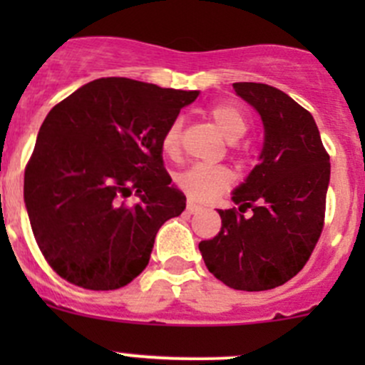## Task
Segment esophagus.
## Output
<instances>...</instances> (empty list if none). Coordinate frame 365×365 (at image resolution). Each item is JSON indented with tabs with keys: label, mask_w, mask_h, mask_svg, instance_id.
Listing matches in <instances>:
<instances>
[{
	"label": "esophagus",
	"mask_w": 365,
	"mask_h": 365,
	"mask_svg": "<svg viewBox=\"0 0 365 365\" xmlns=\"http://www.w3.org/2000/svg\"><path fill=\"white\" fill-rule=\"evenodd\" d=\"M201 210V205H197V203H194V201H187V212L189 213H196V212H200Z\"/></svg>",
	"instance_id": "esophagus-1"
}]
</instances>
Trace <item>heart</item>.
<instances>
[{"instance_id": "b5f03b06", "label": "heart", "mask_w": 365, "mask_h": 365, "mask_svg": "<svg viewBox=\"0 0 365 365\" xmlns=\"http://www.w3.org/2000/svg\"><path fill=\"white\" fill-rule=\"evenodd\" d=\"M208 116L227 141H237L247 132V116L231 102L212 106L208 109ZM180 143H182V120H175L162 134V152L168 157H176L180 153ZM176 183L192 200L208 201L231 187L233 173L222 165L196 164L180 173Z\"/></svg>"}]
</instances>
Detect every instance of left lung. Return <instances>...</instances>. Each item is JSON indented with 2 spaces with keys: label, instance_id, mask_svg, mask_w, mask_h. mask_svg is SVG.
I'll return each instance as SVG.
<instances>
[{
  "label": "left lung",
  "instance_id": "left-lung-1",
  "mask_svg": "<svg viewBox=\"0 0 365 365\" xmlns=\"http://www.w3.org/2000/svg\"><path fill=\"white\" fill-rule=\"evenodd\" d=\"M259 113V164L233 192L237 208L219 210L222 227L200 244L206 268L242 292L284 284L304 268L325 224L330 157L316 121L289 95L263 83H235ZM251 207L253 215L245 217Z\"/></svg>",
  "mask_w": 365,
  "mask_h": 365
}]
</instances>
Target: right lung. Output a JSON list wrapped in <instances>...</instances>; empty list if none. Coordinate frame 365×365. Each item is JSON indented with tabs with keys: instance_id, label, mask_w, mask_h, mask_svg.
<instances>
[{
	"instance_id": "1",
	"label": "right lung",
	"mask_w": 365,
	"mask_h": 365,
	"mask_svg": "<svg viewBox=\"0 0 365 365\" xmlns=\"http://www.w3.org/2000/svg\"><path fill=\"white\" fill-rule=\"evenodd\" d=\"M200 91L125 77L84 84L54 106L24 171L40 251L70 284L108 292L146 268L157 231L185 210L162 160V134ZM140 197L134 205L126 197Z\"/></svg>"
}]
</instances>
